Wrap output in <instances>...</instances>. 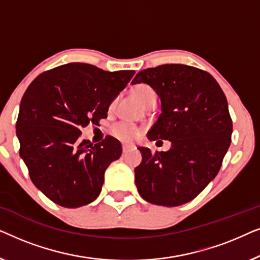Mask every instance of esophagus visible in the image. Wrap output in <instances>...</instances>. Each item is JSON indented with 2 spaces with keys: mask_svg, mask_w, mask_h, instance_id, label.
<instances>
[{
  "mask_svg": "<svg viewBox=\"0 0 260 260\" xmlns=\"http://www.w3.org/2000/svg\"><path fill=\"white\" fill-rule=\"evenodd\" d=\"M131 148H133V147H131V145H129V144H123V145H122L123 152H126V151H129Z\"/></svg>",
  "mask_w": 260,
  "mask_h": 260,
  "instance_id": "obj_1",
  "label": "esophagus"
}]
</instances>
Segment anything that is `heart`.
I'll use <instances>...</instances> for the list:
<instances>
[{
    "label": "heart",
    "instance_id": "heart-1",
    "mask_svg": "<svg viewBox=\"0 0 260 260\" xmlns=\"http://www.w3.org/2000/svg\"><path fill=\"white\" fill-rule=\"evenodd\" d=\"M131 93H133L134 98L142 105H145L151 98L155 97L154 91L149 86H147V85L143 84L135 86L133 91H131ZM111 131L113 136L123 142H133L140 136V130L137 127L126 125V124H117V125L112 127Z\"/></svg>",
    "mask_w": 260,
    "mask_h": 260
}]
</instances>
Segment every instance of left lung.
Instances as JSON below:
<instances>
[{
  "label": "left lung",
  "instance_id": "1",
  "mask_svg": "<svg viewBox=\"0 0 260 260\" xmlns=\"http://www.w3.org/2000/svg\"><path fill=\"white\" fill-rule=\"evenodd\" d=\"M161 99V115L150 141H170L168 151L140 147L135 168L138 193L154 205L175 207L197 198L216 176L231 144L232 119L226 95L206 71L167 63L137 73ZM159 142V141H158Z\"/></svg>",
  "mask_w": 260,
  "mask_h": 260
}]
</instances>
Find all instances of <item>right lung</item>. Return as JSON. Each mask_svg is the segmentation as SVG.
Listing matches in <instances>:
<instances>
[{"label": "right lung", "mask_w": 260, "mask_h": 260, "mask_svg": "<svg viewBox=\"0 0 260 260\" xmlns=\"http://www.w3.org/2000/svg\"><path fill=\"white\" fill-rule=\"evenodd\" d=\"M134 74L71 62L41 73L24 92L16 122L20 156L31 182L56 205L77 208L98 198L122 144L111 136L97 144L81 141V127L108 117Z\"/></svg>", "instance_id": "1"}]
</instances>
